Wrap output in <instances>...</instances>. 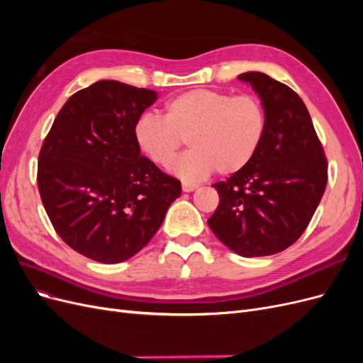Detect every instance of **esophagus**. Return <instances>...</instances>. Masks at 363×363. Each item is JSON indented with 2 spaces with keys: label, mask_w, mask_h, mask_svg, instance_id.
Segmentation results:
<instances>
[{
  "label": "esophagus",
  "mask_w": 363,
  "mask_h": 363,
  "mask_svg": "<svg viewBox=\"0 0 363 363\" xmlns=\"http://www.w3.org/2000/svg\"><path fill=\"white\" fill-rule=\"evenodd\" d=\"M196 188H199V184H196V183H191V182H183V183H182L183 192H192V191H195Z\"/></svg>",
  "instance_id": "obj_1"
}]
</instances>
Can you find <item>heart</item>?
Listing matches in <instances>:
<instances>
[{"label": "heart", "instance_id": "heart-1", "mask_svg": "<svg viewBox=\"0 0 363 363\" xmlns=\"http://www.w3.org/2000/svg\"><path fill=\"white\" fill-rule=\"evenodd\" d=\"M267 128V108L257 95L200 87L164 103L163 118L142 115L133 133L139 150L162 168L169 167L188 139L191 151L171 169L184 180H199L213 171L233 175L248 167Z\"/></svg>", "mask_w": 363, "mask_h": 363}]
</instances>
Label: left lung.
Here are the masks:
<instances>
[{
	"mask_svg": "<svg viewBox=\"0 0 363 363\" xmlns=\"http://www.w3.org/2000/svg\"><path fill=\"white\" fill-rule=\"evenodd\" d=\"M238 79L259 95L268 128L248 167L212 184L219 204L207 224L236 255L271 256L309 225L325 191L327 159L306 104L289 86L257 71Z\"/></svg>",
	"mask_w": 363,
	"mask_h": 363,
	"instance_id": "left-lung-1",
	"label": "left lung"
}]
</instances>
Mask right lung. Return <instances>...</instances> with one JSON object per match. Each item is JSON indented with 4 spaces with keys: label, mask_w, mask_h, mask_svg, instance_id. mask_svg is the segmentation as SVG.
I'll return each mask as SVG.
<instances>
[{
    "label": "right lung",
    "mask_w": 363,
    "mask_h": 363,
    "mask_svg": "<svg viewBox=\"0 0 363 363\" xmlns=\"http://www.w3.org/2000/svg\"><path fill=\"white\" fill-rule=\"evenodd\" d=\"M156 91L100 80L63 104L43 140L38 188L50 221L72 250L119 263L144 248L182 194L135 140Z\"/></svg>",
    "instance_id": "1"
}]
</instances>
